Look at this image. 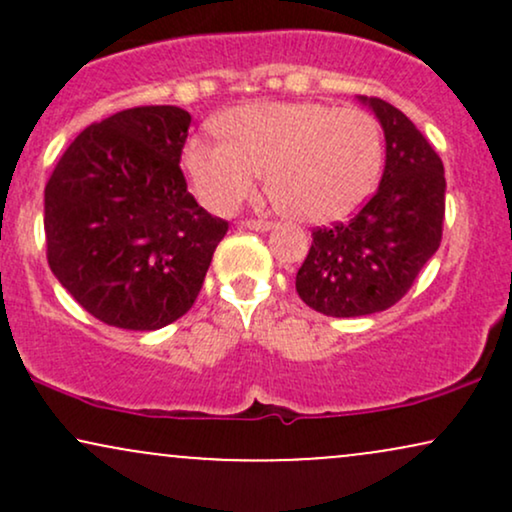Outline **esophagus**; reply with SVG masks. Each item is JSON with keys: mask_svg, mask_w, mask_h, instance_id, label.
Segmentation results:
<instances>
[{"mask_svg": "<svg viewBox=\"0 0 512 512\" xmlns=\"http://www.w3.org/2000/svg\"><path fill=\"white\" fill-rule=\"evenodd\" d=\"M240 226L250 228V231H269V228H272V223L262 221V219H245V221H240Z\"/></svg>", "mask_w": 512, "mask_h": 512, "instance_id": "1", "label": "esophagus"}]
</instances>
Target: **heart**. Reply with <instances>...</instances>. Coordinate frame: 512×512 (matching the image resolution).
I'll use <instances>...</instances> for the list:
<instances>
[{
  "mask_svg": "<svg viewBox=\"0 0 512 512\" xmlns=\"http://www.w3.org/2000/svg\"><path fill=\"white\" fill-rule=\"evenodd\" d=\"M221 139L185 146L187 173L204 207L228 214L255 192H267L284 214L330 223L351 214L378 180L383 137L378 122L356 108L327 103H252L223 113Z\"/></svg>",
  "mask_w": 512,
  "mask_h": 512,
  "instance_id": "heart-1",
  "label": "heart"
}]
</instances>
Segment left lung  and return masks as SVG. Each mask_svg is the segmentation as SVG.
Listing matches in <instances>:
<instances>
[{
    "label": "left lung",
    "mask_w": 512,
    "mask_h": 512,
    "mask_svg": "<svg viewBox=\"0 0 512 512\" xmlns=\"http://www.w3.org/2000/svg\"><path fill=\"white\" fill-rule=\"evenodd\" d=\"M385 132V170L351 221L315 228L296 274L301 301L322 315L361 317L392 308L443 238V161L402 110L358 96Z\"/></svg>",
    "instance_id": "1"
}]
</instances>
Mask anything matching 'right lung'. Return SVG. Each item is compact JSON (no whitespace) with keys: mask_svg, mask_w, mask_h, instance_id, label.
Wrapping results in <instances>:
<instances>
[{"mask_svg":"<svg viewBox=\"0 0 512 512\" xmlns=\"http://www.w3.org/2000/svg\"><path fill=\"white\" fill-rule=\"evenodd\" d=\"M190 122L175 105L93 122L45 185L52 274L105 325L151 332L185 315L226 236L180 170Z\"/></svg>","mask_w":512,"mask_h":512,"instance_id":"right-lung-1","label":"right lung"}]
</instances>
